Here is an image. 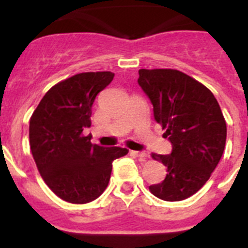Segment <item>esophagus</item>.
<instances>
[{"label": "esophagus", "instance_id": "esophagus-1", "mask_svg": "<svg viewBox=\"0 0 248 248\" xmlns=\"http://www.w3.org/2000/svg\"><path fill=\"white\" fill-rule=\"evenodd\" d=\"M131 154L137 157H140V159H148V154L144 151H131Z\"/></svg>", "mask_w": 248, "mask_h": 248}]
</instances>
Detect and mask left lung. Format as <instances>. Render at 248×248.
I'll list each match as a JSON object with an SVG mask.
<instances>
[{"mask_svg":"<svg viewBox=\"0 0 248 248\" xmlns=\"http://www.w3.org/2000/svg\"><path fill=\"white\" fill-rule=\"evenodd\" d=\"M138 83L172 145L170 155L151 154L168 174L149 190L161 200H185L217 166L226 144V120L211 91L177 69H139Z\"/></svg>","mask_w":248,"mask_h":248,"instance_id":"left-lung-1","label":"left lung"}]
</instances>
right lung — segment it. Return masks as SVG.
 Masks as SVG:
<instances>
[{
    "mask_svg": "<svg viewBox=\"0 0 248 248\" xmlns=\"http://www.w3.org/2000/svg\"><path fill=\"white\" fill-rule=\"evenodd\" d=\"M111 72H85L53 85L30 119V146L39 174L54 194L71 203H87L103 194L115 159L128 149L92 144V107L113 80Z\"/></svg>",
    "mask_w": 248,
    "mask_h": 248,
    "instance_id": "obj_1",
    "label": "right lung"
}]
</instances>
